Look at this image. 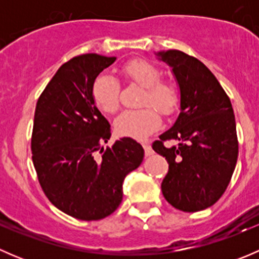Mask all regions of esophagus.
Here are the masks:
<instances>
[{
  "instance_id": "34e87169",
  "label": "esophagus",
  "mask_w": 259,
  "mask_h": 259,
  "mask_svg": "<svg viewBox=\"0 0 259 259\" xmlns=\"http://www.w3.org/2000/svg\"><path fill=\"white\" fill-rule=\"evenodd\" d=\"M143 148H144V151H145V155L146 156H150L151 154L154 153L153 151V149H151V146H150V144H149V143H143Z\"/></svg>"
}]
</instances>
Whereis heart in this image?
I'll return each instance as SVG.
<instances>
[{
	"instance_id": "1",
	"label": "heart",
	"mask_w": 259,
	"mask_h": 259,
	"mask_svg": "<svg viewBox=\"0 0 259 259\" xmlns=\"http://www.w3.org/2000/svg\"><path fill=\"white\" fill-rule=\"evenodd\" d=\"M129 80L145 89L139 110H125L115 120V130L121 137L143 139L160 126V117L150 106L163 115L174 111L178 104V93L168 82L160 81V72L145 60H133L122 67ZM119 83L113 75L101 72L94 80L91 95L95 105L104 113H115L119 108Z\"/></svg>"
}]
</instances>
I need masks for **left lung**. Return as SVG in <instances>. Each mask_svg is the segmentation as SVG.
I'll list each match as a JSON object with an SVG mask.
<instances>
[{
    "label": "left lung",
    "mask_w": 259,
    "mask_h": 259,
    "mask_svg": "<svg viewBox=\"0 0 259 259\" xmlns=\"http://www.w3.org/2000/svg\"><path fill=\"white\" fill-rule=\"evenodd\" d=\"M155 55L171 67L180 94L176 122L153 143L154 150L169 164L161 192L177 209L203 210L226 192L236 168L238 140L233 108L202 61L179 50ZM170 140L177 144L163 145Z\"/></svg>",
    "instance_id": "8db88e82"
}]
</instances>
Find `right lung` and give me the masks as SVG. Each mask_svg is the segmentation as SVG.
<instances>
[{
    "label": "right lung",
    "instance_id": "right-lung-1",
    "mask_svg": "<svg viewBox=\"0 0 259 259\" xmlns=\"http://www.w3.org/2000/svg\"><path fill=\"white\" fill-rule=\"evenodd\" d=\"M115 60L86 54L65 62L36 104L31 150L38 182L57 209L81 221L114 213L125 177L144 158L132 138L103 146L111 137L110 124L96 108L91 88Z\"/></svg>",
    "mask_w": 259,
    "mask_h": 259
}]
</instances>
